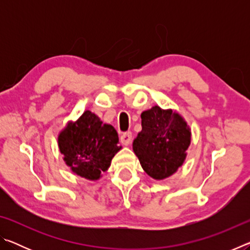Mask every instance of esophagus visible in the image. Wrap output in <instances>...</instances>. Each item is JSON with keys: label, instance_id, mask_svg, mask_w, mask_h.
<instances>
[{"label": "esophagus", "instance_id": "34e87169", "mask_svg": "<svg viewBox=\"0 0 250 250\" xmlns=\"http://www.w3.org/2000/svg\"><path fill=\"white\" fill-rule=\"evenodd\" d=\"M120 140H121L122 145H124V146H129L130 143H131V141H132V133H131V132H125L124 134H121Z\"/></svg>", "mask_w": 250, "mask_h": 250}]
</instances>
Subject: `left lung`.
<instances>
[{
    "mask_svg": "<svg viewBox=\"0 0 250 250\" xmlns=\"http://www.w3.org/2000/svg\"><path fill=\"white\" fill-rule=\"evenodd\" d=\"M142 130L133 140V152L143 170L154 180H164L183 166L192 133L179 112L154 105L141 113Z\"/></svg>",
    "mask_w": 250,
    "mask_h": 250,
    "instance_id": "8db88e82",
    "label": "left lung"
}]
</instances>
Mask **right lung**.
I'll return each instance as SVG.
<instances>
[{
    "label": "right lung",
    "mask_w": 250,
    "mask_h": 250,
    "mask_svg": "<svg viewBox=\"0 0 250 250\" xmlns=\"http://www.w3.org/2000/svg\"><path fill=\"white\" fill-rule=\"evenodd\" d=\"M111 125L103 124L94 112L86 110L76 121H69L58 134V147L67 167L89 181L99 180L109 168L121 146Z\"/></svg>",
    "instance_id": "obj_1"
}]
</instances>
